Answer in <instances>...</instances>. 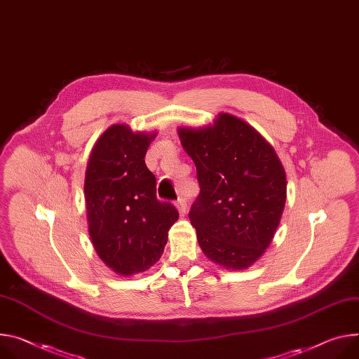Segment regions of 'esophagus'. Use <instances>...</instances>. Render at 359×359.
<instances>
[{"instance_id":"esophagus-1","label":"esophagus","mask_w":359,"mask_h":359,"mask_svg":"<svg viewBox=\"0 0 359 359\" xmlns=\"http://www.w3.org/2000/svg\"><path fill=\"white\" fill-rule=\"evenodd\" d=\"M176 206H177V210H179L180 216H184V215H186V212H187V203H186V201H184L183 198H180V199L177 201Z\"/></svg>"}]
</instances>
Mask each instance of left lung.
I'll use <instances>...</instances> for the list:
<instances>
[{"mask_svg":"<svg viewBox=\"0 0 359 359\" xmlns=\"http://www.w3.org/2000/svg\"><path fill=\"white\" fill-rule=\"evenodd\" d=\"M201 193L189 219L212 262L249 268L271 245L286 202V175L273 147L243 120L220 113L212 126L179 127Z\"/></svg>","mask_w":359,"mask_h":359,"instance_id":"obj_1","label":"left lung"}]
</instances>
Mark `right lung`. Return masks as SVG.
I'll return each mask as SVG.
<instances>
[{
	"label": "right lung",
	"mask_w": 359,
	"mask_h": 359,
	"mask_svg": "<svg viewBox=\"0 0 359 359\" xmlns=\"http://www.w3.org/2000/svg\"><path fill=\"white\" fill-rule=\"evenodd\" d=\"M157 133L113 124L95 142L87 163L84 196L88 233L117 275L147 271L160 259L177 209L156 198V177L144 156Z\"/></svg>",
	"instance_id": "add662e5"
}]
</instances>
